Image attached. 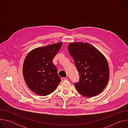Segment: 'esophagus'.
<instances>
[{
    "label": "esophagus",
    "mask_w": 128,
    "mask_h": 128,
    "mask_svg": "<svg viewBox=\"0 0 128 128\" xmlns=\"http://www.w3.org/2000/svg\"><path fill=\"white\" fill-rule=\"evenodd\" d=\"M67 80V79L66 78H61V80L62 81H64V80Z\"/></svg>",
    "instance_id": "34e87169"
}]
</instances>
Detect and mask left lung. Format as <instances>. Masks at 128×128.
Segmentation results:
<instances>
[{"label":"left lung","mask_w":128,"mask_h":128,"mask_svg":"<svg viewBox=\"0 0 128 128\" xmlns=\"http://www.w3.org/2000/svg\"><path fill=\"white\" fill-rule=\"evenodd\" d=\"M68 49L79 73V82L74 83L78 92L87 97L100 93L107 85L109 76L104 56L88 43H71Z\"/></svg>","instance_id":"left-lung-1"}]
</instances>
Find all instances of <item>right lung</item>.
Returning <instances> with one entry per match:
<instances>
[{
  "instance_id": "add662e5",
  "label": "right lung",
  "mask_w": 128,
  "mask_h": 128,
  "mask_svg": "<svg viewBox=\"0 0 128 128\" xmlns=\"http://www.w3.org/2000/svg\"><path fill=\"white\" fill-rule=\"evenodd\" d=\"M62 42L34 48L27 55L23 67V76L29 88L40 96L48 95L56 90L61 81L52 59Z\"/></svg>"
}]
</instances>
